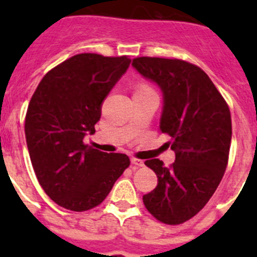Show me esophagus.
<instances>
[{
    "mask_svg": "<svg viewBox=\"0 0 257 257\" xmlns=\"http://www.w3.org/2000/svg\"><path fill=\"white\" fill-rule=\"evenodd\" d=\"M131 163H132L133 165H136V167H143V165H144V161L139 160L136 157H132V159H131Z\"/></svg>",
    "mask_w": 257,
    "mask_h": 257,
    "instance_id": "1",
    "label": "esophagus"
}]
</instances>
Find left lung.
I'll return each mask as SVG.
<instances>
[{
	"label": "left lung",
	"mask_w": 257,
	"mask_h": 257,
	"mask_svg": "<svg viewBox=\"0 0 257 257\" xmlns=\"http://www.w3.org/2000/svg\"><path fill=\"white\" fill-rule=\"evenodd\" d=\"M132 66L163 93L161 133L172 137L175 163L145 161L157 185L143 201L157 220L181 224L200 212L219 187L232 139L231 112L211 78L181 60L137 57Z\"/></svg>",
	"instance_id": "left-lung-1"
}]
</instances>
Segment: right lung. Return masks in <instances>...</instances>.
Returning a JSON list of instances; mask_svg holds the SVG:
<instances>
[{
    "label": "right lung",
    "instance_id": "right-lung-1",
    "mask_svg": "<svg viewBox=\"0 0 257 257\" xmlns=\"http://www.w3.org/2000/svg\"><path fill=\"white\" fill-rule=\"evenodd\" d=\"M131 58L81 53L48 72L29 102L25 137L30 161L45 193L60 207H97L129 167L122 153L84 144L94 133L102 102L128 70Z\"/></svg>",
    "mask_w": 257,
    "mask_h": 257
}]
</instances>
